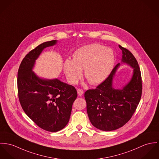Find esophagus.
Returning <instances> with one entry per match:
<instances>
[{"label":"esophagus","mask_w":159,"mask_h":159,"mask_svg":"<svg viewBox=\"0 0 159 159\" xmlns=\"http://www.w3.org/2000/svg\"><path fill=\"white\" fill-rule=\"evenodd\" d=\"M77 94L79 96H82L84 94V91L82 89H77Z\"/></svg>","instance_id":"obj_1"}]
</instances>
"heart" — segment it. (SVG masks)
I'll use <instances>...</instances> for the list:
<instances>
[{
  "label": "heart",
  "mask_w": 159,
  "mask_h": 159,
  "mask_svg": "<svg viewBox=\"0 0 159 159\" xmlns=\"http://www.w3.org/2000/svg\"><path fill=\"white\" fill-rule=\"evenodd\" d=\"M115 61L113 51L99 44L84 46L73 54V60L66 59L63 70L68 81L76 84L82 77V70L91 84L104 82L112 71Z\"/></svg>",
  "instance_id": "b5f03b06"
}]
</instances>
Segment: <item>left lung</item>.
<instances>
[{
	"label": "left lung",
	"instance_id": "8db88e82",
	"mask_svg": "<svg viewBox=\"0 0 159 159\" xmlns=\"http://www.w3.org/2000/svg\"><path fill=\"white\" fill-rule=\"evenodd\" d=\"M121 63H118L106 80L94 89L85 93L88 118L96 128L111 131L127 123L139 105L142 93L141 72L137 60L129 51L120 45ZM123 64L133 69L129 82L121 89L113 87V79Z\"/></svg>",
	"mask_w": 159,
	"mask_h": 159
}]
</instances>
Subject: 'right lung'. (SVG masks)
<instances>
[{
    "label": "right lung",
    "instance_id": "add662e5",
    "mask_svg": "<svg viewBox=\"0 0 159 159\" xmlns=\"http://www.w3.org/2000/svg\"><path fill=\"white\" fill-rule=\"evenodd\" d=\"M57 39L43 43L27 53L18 72V96L26 115L41 129L57 132L68 123L72 106L77 97L73 86L58 79H44L33 70L43 51L57 43Z\"/></svg>",
    "mask_w": 159,
    "mask_h": 159
}]
</instances>
